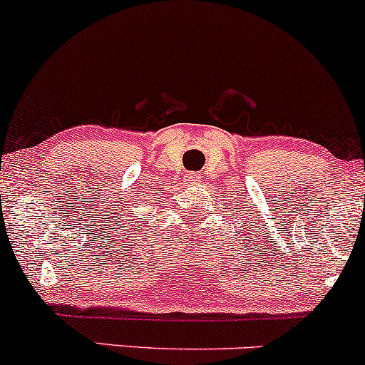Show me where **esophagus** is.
<instances>
[{
  "label": "esophagus",
  "instance_id": "34e87169",
  "mask_svg": "<svg viewBox=\"0 0 365 365\" xmlns=\"http://www.w3.org/2000/svg\"><path fill=\"white\" fill-rule=\"evenodd\" d=\"M199 182H201V175L197 173H190L189 178H187V183H192V185H197Z\"/></svg>",
  "mask_w": 365,
  "mask_h": 365
}]
</instances>
